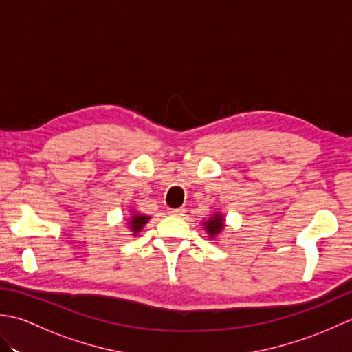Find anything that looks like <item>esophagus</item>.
<instances>
[{
  "instance_id": "obj_1",
  "label": "esophagus",
  "mask_w": 352,
  "mask_h": 352,
  "mask_svg": "<svg viewBox=\"0 0 352 352\" xmlns=\"http://www.w3.org/2000/svg\"><path fill=\"white\" fill-rule=\"evenodd\" d=\"M186 210L183 207H178V208H169V214H174V216H182Z\"/></svg>"
}]
</instances>
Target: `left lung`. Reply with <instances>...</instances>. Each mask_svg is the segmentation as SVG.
<instances>
[{
  "mask_svg": "<svg viewBox=\"0 0 352 352\" xmlns=\"http://www.w3.org/2000/svg\"><path fill=\"white\" fill-rule=\"evenodd\" d=\"M222 228H223V218H222V214H219V213H216L213 218L208 219L207 223H206V230H207V233L210 234V237L221 233Z\"/></svg>",
  "mask_w": 352,
  "mask_h": 352,
  "instance_id": "obj_1",
  "label": "left lung"
}]
</instances>
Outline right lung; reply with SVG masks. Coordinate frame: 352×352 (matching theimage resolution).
I'll return each instance as SVG.
<instances>
[{
	"instance_id": "right-lung-1",
	"label": "right lung",
	"mask_w": 352,
	"mask_h": 352,
	"mask_svg": "<svg viewBox=\"0 0 352 352\" xmlns=\"http://www.w3.org/2000/svg\"><path fill=\"white\" fill-rule=\"evenodd\" d=\"M148 216H144V214H134L131 218V222H130V228L134 231V233H138V231H140L142 228H144L145 223L148 222Z\"/></svg>"
}]
</instances>
